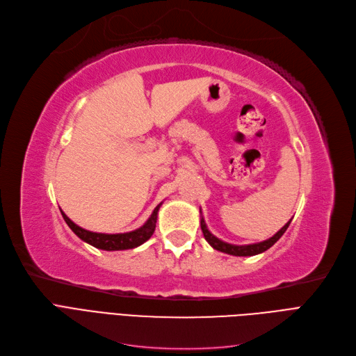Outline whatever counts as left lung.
<instances>
[{"label": "left lung", "instance_id": "obj_1", "mask_svg": "<svg viewBox=\"0 0 356 356\" xmlns=\"http://www.w3.org/2000/svg\"><path fill=\"white\" fill-rule=\"evenodd\" d=\"M202 213V212H200ZM291 222V219L289 220V222L281 228L278 232H275V234L268 238L265 241H261V243H254V244H246V246H236V244H229V243H225L222 240H219L218 237H215L212 232L207 229L206 227V222L204 219L202 218L200 219V227H202V231H203V236L206 238V241L211 244V246L215 249V250H219V252H224V253H228V254H232V256H253V254H259L265 250H268L271 246H274V244L281 238V236L284 234L286 229L289 228Z\"/></svg>", "mask_w": 356, "mask_h": 356}]
</instances>
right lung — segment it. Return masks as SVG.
<instances>
[{"instance_id":"obj_1","label":"right lung","mask_w":356,"mask_h":356,"mask_svg":"<svg viewBox=\"0 0 356 356\" xmlns=\"http://www.w3.org/2000/svg\"><path fill=\"white\" fill-rule=\"evenodd\" d=\"M161 204H157L154 207L153 213L150 215L149 219H147V222L143 227L134 229V231H129V232H122V234H103V232H92L88 229H83L73 222V220H70L65 215L63 211H61V215H63V219L66 220L69 228L75 232V234L81 240L91 244V246H94L97 249H102V250H108V252L127 250V249H134V248L141 246L144 241H147L153 236L154 228H156V220H157V212H159V207H161Z\"/></svg>"}]
</instances>
